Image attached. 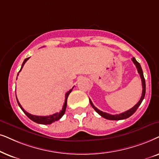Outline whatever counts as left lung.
<instances>
[{"instance_id":"1","label":"left lung","mask_w":159,"mask_h":159,"mask_svg":"<svg viewBox=\"0 0 159 159\" xmlns=\"http://www.w3.org/2000/svg\"><path fill=\"white\" fill-rule=\"evenodd\" d=\"M132 62H134L135 66H136L137 69V71H138L139 75H140L141 80H142V85H143V92H142V96H141L140 99H139L138 102H137L134 107H132V108L128 110L127 111L124 112V113H122L117 114V115H111V114H109V113H105V112L99 111V109H97V107H95L94 105H93L92 102L91 101V99H89L90 104H91V105H92V107L94 109V111H96L97 113L99 114V115L102 116V117L106 118V119H108V120H118L126 119V118L130 117L131 116L133 115V114L135 113V111H137V109L138 108V107L139 106V105H140L142 102H143L144 97H145V78H144V75H143V70H142V67L140 66V65H139V63L137 62L136 60H135V58L133 57L132 59Z\"/></svg>"}]
</instances>
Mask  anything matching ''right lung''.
Returning a JSON list of instances; mask_svg holds the SVG:
<instances>
[{"label": "right lung", "instance_id": "obj_1", "mask_svg": "<svg viewBox=\"0 0 159 159\" xmlns=\"http://www.w3.org/2000/svg\"><path fill=\"white\" fill-rule=\"evenodd\" d=\"M29 60V57L28 58H26L25 60H24V62H23L22 65V67H21V69L20 72L22 70L23 66H24L25 63L27 62V60ZM19 72V73H20ZM19 75V73L17 74V75ZM73 87L70 90L68 91L66 94H65V102H64V105H63L62 106V111H61L60 113H56L54 114H53V115H50V116H34V115H32V114L27 113V111H25L24 109H23V107H22V105H20V103L19 102L18 99H17V97L16 96V101H17V103L19 105V106L20 107V108L22 110V111L24 112L25 115H26L27 117H28L30 119H31L32 120H33L34 122L35 123H38V124H52V123H54L55 121H57V120H60L61 118L62 117L63 115H64L65 113V110H66V107H67V97H68L70 93L72 92V89H73Z\"/></svg>", "mask_w": 159, "mask_h": 159}]
</instances>
